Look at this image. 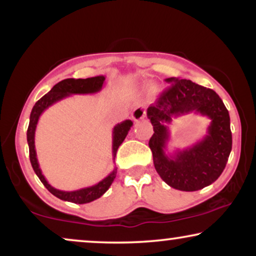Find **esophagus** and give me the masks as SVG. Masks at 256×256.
I'll return each instance as SVG.
<instances>
[{
    "mask_svg": "<svg viewBox=\"0 0 256 256\" xmlns=\"http://www.w3.org/2000/svg\"><path fill=\"white\" fill-rule=\"evenodd\" d=\"M146 115V106H138L136 107L132 113V118L135 122H138L142 118H144Z\"/></svg>",
    "mask_w": 256,
    "mask_h": 256,
    "instance_id": "34e87169",
    "label": "esophagus"
}]
</instances>
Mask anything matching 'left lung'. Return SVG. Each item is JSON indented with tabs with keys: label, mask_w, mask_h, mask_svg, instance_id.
Segmentation results:
<instances>
[{
	"label": "left lung",
	"mask_w": 256,
	"mask_h": 256,
	"mask_svg": "<svg viewBox=\"0 0 256 256\" xmlns=\"http://www.w3.org/2000/svg\"><path fill=\"white\" fill-rule=\"evenodd\" d=\"M171 86L148 107L146 116L154 126L149 140L154 166L169 186L180 191H197L218 180L232 150L230 114L218 94L191 80L168 78ZM192 111L212 120L208 134L190 148L165 154L168 140L167 124L174 117Z\"/></svg>",
	"instance_id": "obj_1"
}]
</instances>
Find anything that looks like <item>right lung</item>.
Wrapping results in <instances>:
<instances>
[{"label": "right lung", "instance_id": "right-lung-1", "mask_svg": "<svg viewBox=\"0 0 256 256\" xmlns=\"http://www.w3.org/2000/svg\"><path fill=\"white\" fill-rule=\"evenodd\" d=\"M104 79L106 76H92V78L87 79H65L59 82L58 84L52 87L51 90L48 93L45 94L43 98H40V100L34 104V106L31 110L30 114V122L29 127H28L26 132V140L28 144H29V154H30V162L32 166V169L36 174L40 178L42 183L44 184V186L51 192L52 194L56 197L62 199L65 202H71L74 204H86V202H90L96 199L100 198L104 192H106L110 186L113 183V180L116 177L118 169L114 168V170L108 174L106 178H104L99 183L93 185V186L84 188L80 190L76 191H62L58 188H54L48 183V180H45V177L42 174V170L38 164L37 160V154L36 149H34V132H36V127L40 120V116L42 113L48 108L52 104L58 102L65 98H68L72 94H93L101 90L104 86ZM132 126V120H126L122 121L121 124H118L113 129V160H115L116 156V152L118 146H121V143L124 142V140L127 136L129 129Z\"/></svg>", "mask_w": 256, "mask_h": 256}]
</instances>
